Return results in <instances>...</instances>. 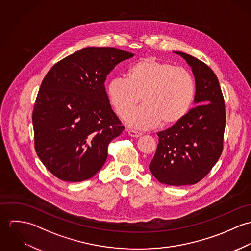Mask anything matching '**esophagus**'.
<instances>
[{
    "label": "esophagus",
    "instance_id": "esophagus-1",
    "mask_svg": "<svg viewBox=\"0 0 251 251\" xmlns=\"http://www.w3.org/2000/svg\"><path fill=\"white\" fill-rule=\"evenodd\" d=\"M127 133H128V135L131 136V137H139V136L142 135L141 132H138V131H135V130H130V129L127 130Z\"/></svg>",
    "mask_w": 251,
    "mask_h": 251
}]
</instances>
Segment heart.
Returning a JSON list of instances; mask_svg holds the SVG:
<instances>
[{"label": "heart", "instance_id": "b5f03b06", "mask_svg": "<svg viewBox=\"0 0 251 251\" xmlns=\"http://www.w3.org/2000/svg\"><path fill=\"white\" fill-rule=\"evenodd\" d=\"M195 94L192 75L182 68L143 58L128 70L127 78L118 76L110 80L108 99L117 114L126 118L139 102L144 105L127 118L128 124L140 129L173 126L188 113Z\"/></svg>", "mask_w": 251, "mask_h": 251}]
</instances>
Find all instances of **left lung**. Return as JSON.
Returning a JSON list of instances; mask_svg holds the SVG:
<instances>
[{
  "mask_svg": "<svg viewBox=\"0 0 251 251\" xmlns=\"http://www.w3.org/2000/svg\"><path fill=\"white\" fill-rule=\"evenodd\" d=\"M195 77V107L170 128L157 133L156 151L150 171L161 183L188 185L212 170L223 150L226 114L215 72L205 63L182 52Z\"/></svg>",
  "mask_w": 251,
  "mask_h": 251,
  "instance_id": "obj_1",
  "label": "left lung"
}]
</instances>
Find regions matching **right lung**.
<instances>
[{"label":"right lung","mask_w":251,"mask_h":251,"mask_svg":"<svg viewBox=\"0 0 251 251\" xmlns=\"http://www.w3.org/2000/svg\"><path fill=\"white\" fill-rule=\"evenodd\" d=\"M133 56L114 47H87L47 72L32 117L35 148L58 179L82 181L104 165L108 145L125 129L111 108L104 82L119 63Z\"/></svg>","instance_id":"right-lung-1"}]
</instances>
